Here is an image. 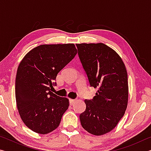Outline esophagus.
<instances>
[{
	"mask_svg": "<svg viewBox=\"0 0 151 151\" xmlns=\"http://www.w3.org/2000/svg\"><path fill=\"white\" fill-rule=\"evenodd\" d=\"M75 101H76L75 99H69V102H70V104H73L74 103H75Z\"/></svg>",
	"mask_w": 151,
	"mask_h": 151,
	"instance_id": "1",
	"label": "esophagus"
}]
</instances>
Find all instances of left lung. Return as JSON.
Returning a JSON list of instances; mask_svg holds the SVG:
<instances>
[{"label": "left lung", "mask_w": 151, "mask_h": 151, "mask_svg": "<svg viewBox=\"0 0 151 151\" xmlns=\"http://www.w3.org/2000/svg\"><path fill=\"white\" fill-rule=\"evenodd\" d=\"M91 86L98 88L92 100H85L80 114L84 129L100 136L111 131L124 116L129 99L125 65L115 50L103 43L76 44Z\"/></svg>", "instance_id": "obj_1"}]
</instances>
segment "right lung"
<instances>
[{"label":"right lung","instance_id":"right-lung-1","mask_svg":"<svg viewBox=\"0 0 151 151\" xmlns=\"http://www.w3.org/2000/svg\"><path fill=\"white\" fill-rule=\"evenodd\" d=\"M76 53L74 44L42 45L20 63L15 81L17 106L22 121L32 131L45 134L59 126L69 101L50 90L58 73Z\"/></svg>","mask_w":151,"mask_h":151}]
</instances>
